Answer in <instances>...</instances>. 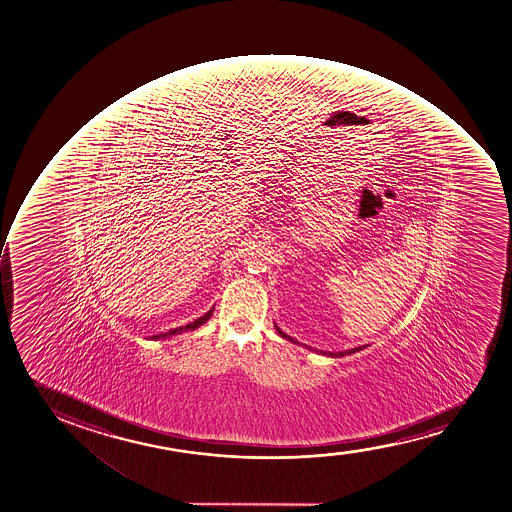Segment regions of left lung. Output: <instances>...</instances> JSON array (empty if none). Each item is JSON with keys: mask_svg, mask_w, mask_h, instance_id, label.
Instances as JSON below:
<instances>
[{"mask_svg": "<svg viewBox=\"0 0 512 512\" xmlns=\"http://www.w3.org/2000/svg\"><path fill=\"white\" fill-rule=\"evenodd\" d=\"M276 330H277V332H279V335H281V337H284V339H288L289 342H293V344H299L298 340H294L293 337H289L288 334H284V332H282L281 328L277 327V325H276ZM305 347H308V345H305ZM308 349H311V347H308ZM362 349H366V345H361V347H356V349H349V351H344V352H325V351H316V352H320V354H323V356H328V357H344V356H351V354H354V352L362 351Z\"/></svg>", "mask_w": 512, "mask_h": 512, "instance_id": "obj_1", "label": "left lung"}]
</instances>
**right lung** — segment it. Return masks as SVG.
Returning <instances> with one entry per match:
<instances>
[{"label":"right lung","instance_id":"add662e5","mask_svg":"<svg viewBox=\"0 0 512 512\" xmlns=\"http://www.w3.org/2000/svg\"><path fill=\"white\" fill-rule=\"evenodd\" d=\"M214 308H211V310L207 311L206 315H202L201 318H197V320H194V322L189 323V325H185V327H178L173 328V330H170V332H165V334H156L151 337L153 340H160V339H167V337H172V335H178L182 334V332H187V330H196V328L201 327V325H204V323L211 318V315H213Z\"/></svg>","mask_w":512,"mask_h":512}]
</instances>
